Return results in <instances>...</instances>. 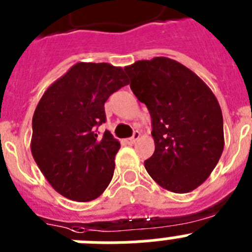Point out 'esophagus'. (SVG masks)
I'll return each instance as SVG.
<instances>
[{"instance_id": "1", "label": "esophagus", "mask_w": 252, "mask_h": 252, "mask_svg": "<svg viewBox=\"0 0 252 252\" xmlns=\"http://www.w3.org/2000/svg\"><path fill=\"white\" fill-rule=\"evenodd\" d=\"M140 136H141V133H140L139 131H135L132 135V137H130V139H126V142H127V144H135V142L140 139Z\"/></svg>"}]
</instances>
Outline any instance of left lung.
Returning a JSON list of instances; mask_svg holds the SVG:
<instances>
[{
	"mask_svg": "<svg viewBox=\"0 0 252 252\" xmlns=\"http://www.w3.org/2000/svg\"><path fill=\"white\" fill-rule=\"evenodd\" d=\"M133 94L151 116L155 151L145 169L161 188L188 193L206 182L224 146L216 95L186 65L165 57L125 66Z\"/></svg>",
	"mask_w": 252,
	"mask_h": 252,
	"instance_id": "8db88e82",
	"label": "left lung"
}]
</instances>
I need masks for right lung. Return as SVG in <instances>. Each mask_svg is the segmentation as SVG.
Returning a JSON list of instances; mask_svg holds the SVG:
<instances>
[{"label": "right lung", "mask_w": 252, "mask_h": 252, "mask_svg": "<svg viewBox=\"0 0 252 252\" xmlns=\"http://www.w3.org/2000/svg\"><path fill=\"white\" fill-rule=\"evenodd\" d=\"M127 84L121 66L79 62L40 98L32 116L31 154L63 197L90 202L110 184L120 142L110 131L98 139L94 127L106 122L104 102Z\"/></svg>", "instance_id": "right-lung-1"}]
</instances>
